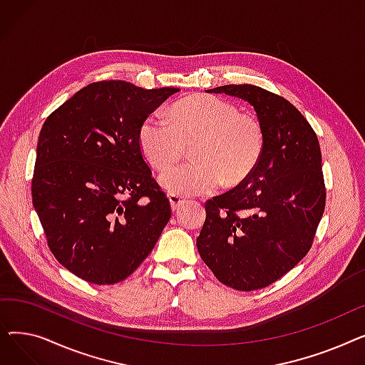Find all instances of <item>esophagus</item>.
Wrapping results in <instances>:
<instances>
[{"label":"esophagus","instance_id":"esophagus-1","mask_svg":"<svg viewBox=\"0 0 365 365\" xmlns=\"http://www.w3.org/2000/svg\"><path fill=\"white\" fill-rule=\"evenodd\" d=\"M168 200H170V205H171L173 212H176V210H179L185 204V198H182L179 195H175V194H170Z\"/></svg>","mask_w":365,"mask_h":365}]
</instances>
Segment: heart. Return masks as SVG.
Masks as SVG:
<instances>
[{"label":"heart","instance_id":"b5f03b06","mask_svg":"<svg viewBox=\"0 0 365 365\" xmlns=\"http://www.w3.org/2000/svg\"><path fill=\"white\" fill-rule=\"evenodd\" d=\"M186 143H194V161L163 173L160 185L179 197L205 195L250 178L262 158L264 134L256 118L212 94L186 96L170 106L167 117L149 113L139 127L140 150L157 170L176 164Z\"/></svg>","mask_w":365,"mask_h":365}]
</instances>
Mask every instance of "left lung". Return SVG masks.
Instances as JSON below:
<instances>
[{"label": "left lung", "instance_id": "1", "mask_svg": "<svg viewBox=\"0 0 365 365\" xmlns=\"http://www.w3.org/2000/svg\"><path fill=\"white\" fill-rule=\"evenodd\" d=\"M250 103L264 134L262 158L244 183L205 204L198 253L240 292L271 285L306 256L325 207L318 138L284 98L250 84L222 86Z\"/></svg>", "mask_w": 365, "mask_h": 365}]
</instances>
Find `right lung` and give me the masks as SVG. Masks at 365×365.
I'll list each match as a JSON object with an SVG mask.
<instances>
[{"mask_svg":"<svg viewBox=\"0 0 365 365\" xmlns=\"http://www.w3.org/2000/svg\"><path fill=\"white\" fill-rule=\"evenodd\" d=\"M178 91L99 81L46 120L32 204L51 253L78 278L99 285L125 279L168 223L170 202L142 157L139 127Z\"/></svg>","mask_w":365,"mask_h":365,"instance_id":"right-lung-1","label":"right lung"}]
</instances>
